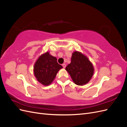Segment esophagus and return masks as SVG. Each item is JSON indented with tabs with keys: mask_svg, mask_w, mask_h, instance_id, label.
<instances>
[{
	"mask_svg": "<svg viewBox=\"0 0 127 127\" xmlns=\"http://www.w3.org/2000/svg\"><path fill=\"white\" fill-rule=\"evenodd\" d=\"M62 66H63V67L64 68H66V64H62Z\"/></svg>",
	"mask_w": 127,
	"mask_h": 127,
	"instance_id": "1",
	"label": "esophagus"
}]
</instances>
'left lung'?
<instances>
[{"label":"left lung","instance_id":"obj_1","mask_svg":"<svg viewBox=\"0 0 127 127\" xmlns=\"http://www.w3.org/2000/svg\"><path fill=\"white\" fill-rule=\"evenodd\" d=\"M74 83L83 86L90 81L94 72L92 63L82 53L75 51L72 53L71 63L66 67Z\"/></svg>","mask_w":127,"mask_h":127}]
</instances>
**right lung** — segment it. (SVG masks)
<instances>
[{"label": "right lung", "instance_id": "add662e5", "mask_svg": "<svg viewBox=\"0 0 127 127\" xmlns=\"http://www.w3.org/2000/svg\"><path fill=\"white\" fill-rule=\"evenodd\" d=\"M63 66L57 63V58L47 51L38 58L34 65L33 72L36 80L44 86L52 83Z\"/></svg>", "mask_w": 127, "mask_h": 127}]
</instances>
